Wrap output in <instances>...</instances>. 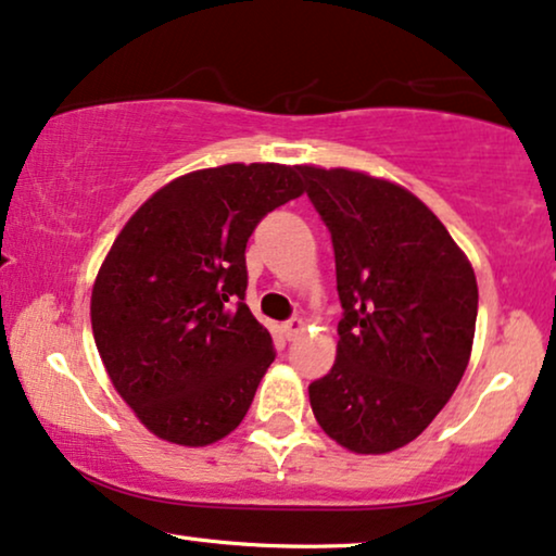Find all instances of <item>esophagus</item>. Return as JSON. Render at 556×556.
Instances as JSON below:
<instances>
[{"mask_svg": "<svg viewBox=\"0 0 556 556\" xmlns=\"http://www.w3.org/2000/svg\"><path fill=\"white\" fill-rule=\"evenodd\" d=\"M306 330V321L301 319V317H291L289 321H283V334H286V340H296L301 332Z\"/></svg>", "mask_w": 556, "mask_h": 556, "instance_id": "34e87169", "label": "esophagus"}]
</instances>
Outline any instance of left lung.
<instances>
[{
	"label": "left lung",
	"instance_id": "1",
	"mask_svg": "<svg viewBox=\"0 0 556 556\" xmlns=\"http://www.w3.org/2000/svg\"><path fill=\"white\" fill-rule=\"evenodd\" d=\"M334 247L342 319L314 417L355 454H389L433 422L471 355L477 278L433 211L400 185L301 164Z\"/></svg>",
	"mask_w": 556,
	"mask_h": 556
}]
</instances>
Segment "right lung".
Returning a JSON list of instances; mask_svg holds the SVG:
<instances>
[{"label":"right lung","mask_w":556,"mask_h":556,"mask_svg":"<svg viewBox=\"0 0 556 556\" xmlns=\"http://www.w3.org/2000/svg\"><path fill=\"white\" fill-rule=\"evenodd\" d=\"M304 193L299 167L224 164L164 185L128 218L92 289L115 392L162 441L208 445L244 420L276 361L244 304L255 226Z\"/></svg>","instance_id":"1"}]
</instances>
